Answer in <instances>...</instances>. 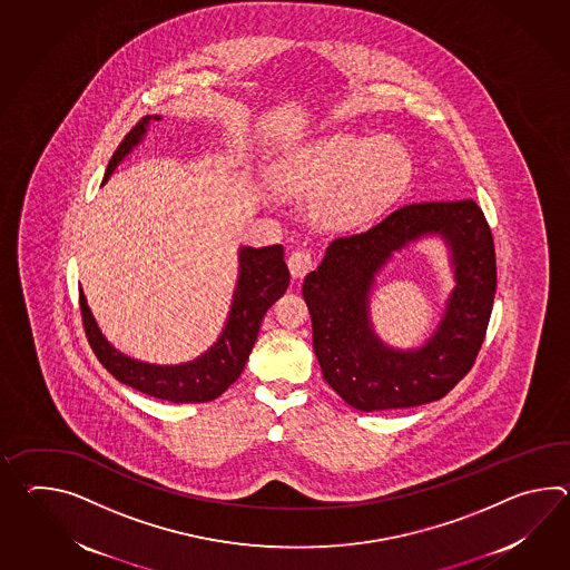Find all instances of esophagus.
Segmentation results:
<instances>
[{"mask_svg": "<svg viewBox=\"0 0 570 570\" xmlns=\"http://www.w3.org/2000/svg\"><path fill=\"white\" fill-rule=\"evenodd\" d=\"M315 266V259L308 252H294L288 257V267H291L292 278L301 279L313 269Z\"/></svg>", "mask_w": 570, "mask_h": 570, "instance_id": "1", "label": "esophagus"}]
</instances>
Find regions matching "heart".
<instances>
[{"instance_id": "obj_1", "label": "heart", "mask_w": 570, "mask_h": 570, "mask_svg": "<svg viewBox=\"0 0 570 570\" xmlns=\"http://www.w3.org/2000/svg\"><path fill=\"white\" fill-rule=\"evenodd\" d=\"M411 176L413 157L401 140L335 130L294 149L274 181L284 191H315L311 218L316 227L350 233L386 215Z\"/></svg>"}]
</instances>
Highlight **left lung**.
Returning <instances> with one entry per match:
<instances>
[{"label": "left lung", "instance_id": "left-lung-1", "mask_svg": "<svg viewBox=\"0 0 570 570\" xmlns=\"http://www.w3.org/2000/svg\"><path fill=\"white\" fill-rule=\"evenodd\" d=\"M425 238L443 243L455 288L431 337L396 348L373 327L371 294L393 255ZM494 288L493 235L472 200L403 206L362 235L333 240L303 284L323 376L347 405L366 413L442 399L476 360Z\"/></svg>", "mask_w": 570, "mask_h": 570}]
</instances>
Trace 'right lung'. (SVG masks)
<instances>
[{
  "instance_id": "obj_1",
  "label": "right lung",
  "mask_w": 570,
  "mask_h": 570,
  "mask_svg": "<svg viewBox=\"0 0 570 570\" xmlns=\"http://www.w3.org/2000/svg\"><path fill=\"white\" fill-rule=\"evenodd\" d=\"M159 120H164V116H145L139 125L128 132L106 167L101 186L115 174L116 167L145 140L153 122ZM237 262V282L220 335L198 357L179 364H151L120 352L101 333L100 325L89 308L83 288H79L83 327L89 345L100 360L101 366L118 382L155 399H164L171 403H208L218 399L235 380L239 379L254 350L262 318L291 284V272L284 264L282 245H240Z\"/></svg>"
}]
</instances>
